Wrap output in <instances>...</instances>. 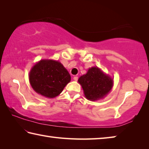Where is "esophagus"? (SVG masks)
<instances>
[{"instance_id":"1","label":"esophagus","mask_w":149,"mask_h":149,"mask_svg":"<svg viewBox=\"0 0 149 149\" xmlns=\"http://www.w3.org/2000/svg\"><path fill=\"white\" fill-rule=\"evenodd\" d=\"M78 79H79V78H78V77H74V78H73V80H74V81H77Z\"/></svg>"}]
</instances>
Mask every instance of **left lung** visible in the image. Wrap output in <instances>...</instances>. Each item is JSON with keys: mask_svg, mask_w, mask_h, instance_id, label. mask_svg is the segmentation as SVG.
I'll use <instances>...</instances> for the list:
<instances>
[{"mask_svg": "<svg viewBox=\"0 0 149 149\" xmlns=\"http://www.w3.org/2000/svg\"><path fill=\"white\" fill-rule=\"evenodd\" d=\"M86 98L90 101L102 100L111 92L113 86V79L97 67L88 69L85 74L79 80Z\"/></svg>", "mask_w": 149, "mask_h": 149, "instance_id": "left-lung-1", "label": "left lung"}]
</instances>
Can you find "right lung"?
Returning a JSON list of instances; mask_svg holds the SVG:
<instances>
[{"label":"right lung","instance_id":"obj_1","mask_svg":"<svg viewBox=\"0 0 149 149\" xmlns=\"http://www.w3.org/2000/svg\"><path fill=\"white\" fill-rule=\"evenodd\" d=\"M29 80L36 93L44 97L54 98L59 95L70 82V75L59 61L41 59L31 68Z\"/></svg>","mask_w":149,"mask_h":149}]
</instances>
